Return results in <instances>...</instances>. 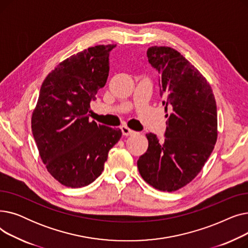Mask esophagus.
Wrapping results in <instances>:
<instances>
[{
    "mask_svg": "<svg viewBox=\"0 0 248 248\" xmlns=\"http://www.w3.org/2000/svg\"><path fill=\"white\" fill-rule=\"evenodd\" d=\"M121 129H122V132H123V135H124V136H132V135L135 134V132L133 131V129L128 128V127L125 126V125L122 126Z\"/></svg>",
    "mask_w": 248,
    "mask_h": 248,
    "instance_id": "esophagus-1",
    "label": "esophagus"
}]
</instances>
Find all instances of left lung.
<instances>
[{
	"instance_id": "obj_1",
	"label": "left lung",
	"mask_w": 248,
	"mask_h": 248,
	"mask_svg": "<svg viewBox=\"0 0 248 248\" xmlns=\"http://www.w3.org/2000/svg\"><path fill=\"white\" fill-rule=\"evenodd\" d=\"M149 63L157 70L166 114L165 139L147 134L149 148L138 160L140 176L160 191L173 192L196 177L217 140V108L205 77L170 47H150Z\"/></svg>"
}]
</instances>
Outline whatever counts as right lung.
I'll return each instance as SVG.
<instances>
[{"label": "right lung", "mask_w": 248, "mask_h": 248, "mask_svg": "<svg viewBox=\"0 0 248 248\" xmlns=\"http://www.w3.org/2000/svg\"><path fill=\"white\" fill-rule=\"evenodd\" d=\"M114 47H90L67 58L40 88L32 115L33 137L48 172L66 187L93 183L122 138L120 128L89 121L90 102L107 83Z\"/></svg>", "instance_id": "1"}]
</instances>
